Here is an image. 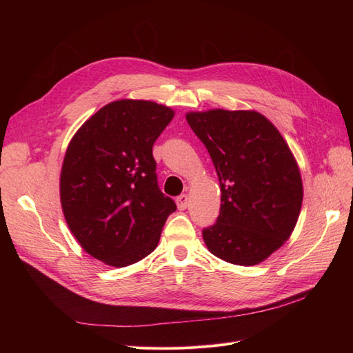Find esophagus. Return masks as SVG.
Returning a JSON list of instances; mask_svg holds the SVG:
<instances>
[{
  "label": "esophagus",
  "instance_id": "esophagus-1",
  "mask_svg": "<svg viewBox=\"0 0 353 353\" xmlns=\"http://www.w3.org/2000/svg\"><path fill=\"white\" fill-rule=\"evenodd\" d=\"M176 206L179 210H184L188 206V196L187 194H181L176 197Z\"/></svg>",
  "mask_w": 353,
  "mask_h": 353
}]
</instances>
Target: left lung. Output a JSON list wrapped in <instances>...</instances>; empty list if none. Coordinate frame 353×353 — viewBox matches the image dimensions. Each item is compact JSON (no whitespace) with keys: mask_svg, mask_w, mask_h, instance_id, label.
<instances>
[{"mask_svg":"<svg viewBox=\"0 0 353 353\" xmlns=\"http://www.w3.org/2000/svg\"><path fill=\"white\" fill-rule=\"evenodd\" d=\"M221 185V212L203 240L216 258L241 266L263 262L290 239L303 185L280 131L254 110L188 112Z\"/></svg>","mask_w":353,"mask_h":353,"instance_id":"left-lung-1","label":"left lung"}]
</instances>
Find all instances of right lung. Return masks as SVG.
<instances>
[{
	"instance_id": "add662e5",
	"label": "right lung",
	"mask_w": 353,
	"mask_h": 353,
	"mask_svg": "<svg viewBox=\"0 0 353 353\" xmlns=\"http://www.w3.org/2000/svg\"><path fill=\"white\" fill-rule=\"evenodd\" d=\"M175 112L147 100L105 104L72 137L60 174L63 215L92 258L123 268L160 240L175 201L157 185L153 144Z\"/></svg>"
}]
</instances>
